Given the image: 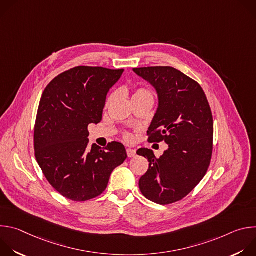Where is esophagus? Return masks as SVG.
<instances>
[{
  "label": "esophagus",
  "instance_id": "obj_1",
  "mask_svg": "<svg viewBox=\"0 0 256 256\" xmlns=\"http://www.w3.org/2000/svg\"><path fill=\"white\" fill-rule=\"evenodd\" d=\"M126 154H128V156L130 158H132V157H134L136 155V152L134 149H126Z\"/></svg>",
  "mask_w": 256,
  "mask_h": 256
}]
</instances>
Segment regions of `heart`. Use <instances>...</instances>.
<instances>
[{"label":"heart","mask_w":256,"mask_h":256,"mask_svg":"<svg viewBox=\"0 0 256 256\" xmlns=\"http://www.w3.org/2000/svg\"><path fill=\"white\" fill-rule=\"evenodd\" d=\"M144 95H152V94H151V92H150L148 89H146V88H138V89H136V90L134 91V95H132V98H134V97H140V96H144ZM110 98H112V97H108L107 103L109 102V100H110ZM124 138L126 140H132V134H130V132H126L124 134Z\"/></svg>","instance_id":"obj_1"}]
</instances>
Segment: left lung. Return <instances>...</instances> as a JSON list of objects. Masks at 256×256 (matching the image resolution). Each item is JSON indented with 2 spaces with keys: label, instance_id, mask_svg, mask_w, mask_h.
Returning a JSON list of instances; mask_svg holds the SVG:
<instances>
[{
  "label": "left lung",
  "instance_id": "obj_1",
  "mask_svg": "<svg viewBox=\"0 0 256 256\" xmlns=\"http://www.w3.org/2000/svg\"><path fill=\"white\" fill-rule=\"evenodd\" d=\"M159 95V108L148 130L149 142L168 144L156 157L150 149L136 154L149 161L138 181L144 198L159 204L184 200L204 177L212 160L214 120L202 86L172 66L136 68Z\"/></svg>",
  "mask_w": 256,
  "mask_h": 256
}]
</instances>
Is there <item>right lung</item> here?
<instances>
[{
  "label": "right lung",
  "mask_w": 256,
  "mask_h": 256,
  "mask_svg": "<svg viewBox=\"0 0 256 256\" xmlns=\"http://www.w3.org/2000/svg\"><path fill=\"white\" fill-rule=\"evenodd\" d=\"M124 68L79 66L56 76L44 89L34 126V154L50 184L62 196L86 202L107 188L126 159L124 146L89 148L90 124H99L107 92Z\"/></svg>",
  "instance_id": "obj_1"
}]
</instances>
